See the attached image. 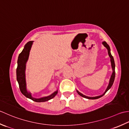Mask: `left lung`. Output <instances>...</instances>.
<instances>
[{
    "mask_svg": "<svg viewBox=\"0 0 129 129\" xmlns=\"http://www.w3.org/2000/svg\"><path fill=\"white\" fill-rule=\"evenodd\" d=\"M102 44L105 47H106V49H107V52H108V54H109V56L110 58V62H111V67H112V75L111 76V77L110 78V80H109V85L107 86V88L106 89V90L104 92V93L101 94V95H100V96H95V97H88V96H87L84 95L82 93H81V92H80L78 90H76L77 91V92L78 93V94L80 95L81 96L83 97V98H85L86 99H91V100H94V99H98L101 98L102 96H103L104 94L106 93V92L108 91L109 89L111 87L113 83H114V80H115V62H114V58H113L112 56L111 55V49H110V46L107 44V43L106 42H102Z\"/></svg>",
    "mask_w": 129,
    "mask_h": 129,
    "instance_id": "obj_1",
    "label": "left lung"
}]
</instances>
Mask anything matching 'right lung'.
I'll return each mask as SVG.
<instances>
[{
	"mask_svg": "<svg viewBox=\"0 0 129 129\" xmlns=\"http://www.w3.org/2000/svg\"><path fill=\"white\" fill-rule=\"evenodd\" d=\"M33 41H29L27 43L25 44L24 48H23L22 52L19 54L18 56L17 61V80L19 84V88L23 95H24L26 98L31 99L35 102H41L47 101L53 99L58 93V90L49 96L42 97L41 98H35L31 96V93L30 92L28 91L27 88V82H26V64L29 56L30 51L32 46Z\"/></svg>",
	"mask_w": 129,
	"mask_h": 129,
	"instance_id": "right-lung-1",
	"label": "right lung"
}]
</instances>
